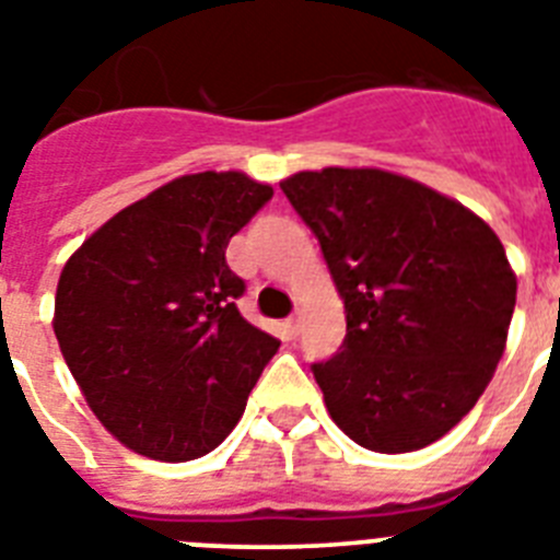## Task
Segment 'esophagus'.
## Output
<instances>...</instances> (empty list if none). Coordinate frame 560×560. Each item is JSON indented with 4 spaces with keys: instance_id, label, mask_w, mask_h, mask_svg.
<instances>
[{
    "instance_id": "esophagus-1",
    "label": "esophagus",
    "mask_w": 560,
    "mask_h": 560,
    "mask_svg": "<svg viewBox=\"0 0 560 560\" xmlns=\"http://www.w3.org/2000/svg\"><path fill=\"white\" fill-rule=\"evenodd\" d=\"M300 325H303V316H300V311H296V314H291L289 319H285V330H289V336L300 334Z\"/></svg>"
}]
</instances>
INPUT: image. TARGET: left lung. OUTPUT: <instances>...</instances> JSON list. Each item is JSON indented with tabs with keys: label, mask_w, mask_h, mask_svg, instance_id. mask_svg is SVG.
<instances>
[{
	"label": "left lung",
	"mask_w": 560,
	"mask_h": 560,
	"mask_svg": "<svg viewBox=\"0 0 560 560\" xmlns=\"http://www.w3.org/2000/svg\"><path fill=\"white\" fill-rule=\"evenodd\" d=\"M348 314L339 353L311 364L336 427L381 454L454 429L504 353L513 275L502 241L459 201L378 167L280 182Z\"/></svg>",
	"instance_id": "left-lung-1"
}]
</instances>
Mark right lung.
I'll list each match as a JSON object with an SVG mask.
<instances>
[{
  "instance_id": "right-lung-1",
  "label": "right lung",
  "mask_w": 560,
  "mask_h": 560,
  "mask_svg": "<svg viewBox=\"0 0 560 560\" xmlns=\"http://www.w3.org/2000/svg\"><path fill=\"white\" fill-rule=\"evenodd\" d=\"M275 196L246 173L179 176L108 219L58 280L56 339L83 398L131 452L210 454L280 341L241 316L226 244Z\"/></svg>"
}]
</instances>
